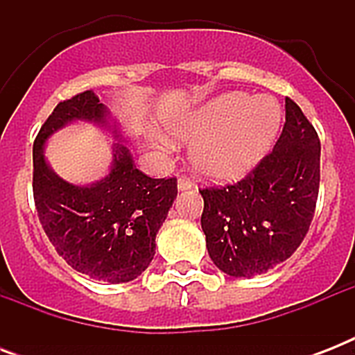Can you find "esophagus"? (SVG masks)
Returning <instances> with one entry per match:
<instances>
[{"label":"esophagus","instance_id":"34e87169","mask_svg":"<svg viewBox=\"0 0 355 355\" xmlns=\"http://www.w3.org/2000/svg\"><path fill=\"white\" fill-rule=\"evenodd\" d=\"M177 186L180 191H184V189H191V186H193V184H191V180H189L188 177H178Z\"/></svg>","mask_w":355,"mask_h":355}]
</instances>
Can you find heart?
Masks as SVG:
<instances>
[{
	"mask_svg": "<svg viewBox=\"0 0 355 355\" xmlns=\"http://www.w3.org/2000/svg\"><path fill=\"white\" fill-rule=\"evenodd\" d=\"M280 121L282 110L272 97L232 92L171 121L169 130L175 138L193 141L189 160L195 171L225 182L243 177L263 158Z\"/></svg>",
	"mask_w": 355,
	"mask_h": 355,
	"instance_id": "obj_1",
	"label": "heart"
}]
</instances>
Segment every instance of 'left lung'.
<instances>
[{"label": "left lung", "instance_id": "obj_1", "mask_svg": "<svg viewBox=\"0 0 355 355\" xmlns=\"http://www.w3.org/2000/svg\"><path fill=\"white\" fill-rule=\"evenodd\" d=\"M319 182L317 130L286 97V123L275 149L239 182L199 189L211 261L236 278L263 275L286 261L308 234Z\"/></svg>", "mask_w": 355, "mask_h": 355}]
</instances>
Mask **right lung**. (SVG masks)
I'll list each match as a JSON object with an SVG mask.
<instances>
[{
    "label": "right lung",
    "mask_w": 355,
    "mask_h": 355,
    "mask_svg": "<svg viewBox=\"0 0 355 355\" xmlns=\"http://www.w3.org/2000/svg\"><path fill=\"white\" fill-rule=\"evenodd\" d=\"M112 128L108 108L92 90L60 101L42 125L33 145V195L49 241L77 272L94 280L123 284L138 278L153 261L156 234L177 199V178H150L136 169L128 149L114 144L107 177L77 186L47 166L44 145L71 121Z\"/></svg>",
    "instance_id": "add662e5"
}]
</instances>
